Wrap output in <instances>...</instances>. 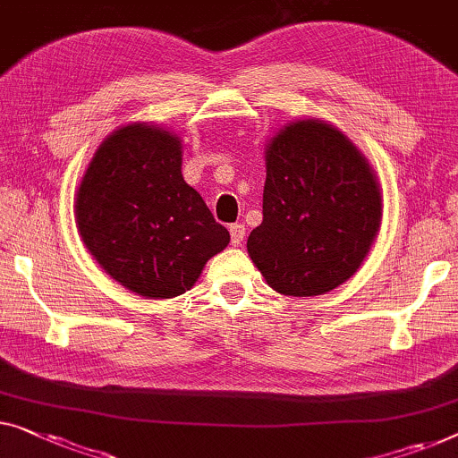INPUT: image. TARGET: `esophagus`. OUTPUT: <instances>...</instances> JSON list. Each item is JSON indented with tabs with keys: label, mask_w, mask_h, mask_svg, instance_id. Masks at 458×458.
<instances>
[{
	"label": "esophagus",
	"mask_w": 458,
	"mask_h": 458,
	"mask_svg": "<svg viewBox=\"0 0 458 458\" xmlns=\"http://www.w3.org/2000/svg\"><path fill=\"white\" fill-rule=\"evenodd\" d=\"M229 233H231V243L242 245L243 237H245V225L243 223H233L229 227Z\"/></svg>",
	"instance_id": "1"
}]
</instances>
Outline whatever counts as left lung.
Masks as SVG:
<instances>
[{"label": "left lung", "mask_w": 458, "mask_h": 458, "mask_svg": "<svg viewBox=\"0 0 458 458\" xmlns=\"http://www.w3.org/2000/svg\"><path fill=\"white\" fill-rule=\"evenodd\" d=\"M380 216L376 175L347 136L295 122L268 144L262 223L248 254L278 293L322 295L357 273Z\"/></svg>", "instance_id": "8db88e82"}]
</instances>
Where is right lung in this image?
I'll return each instance as SVG.
<instances>
[{
    "label": "right lung",
    "instance_id": "add662e5",
    "mask_svg": "<svg viewBox=\"0 0 458 458\" xmlns=\"http://www.w3.org/2000/svg\"><path fill=\"white\" fill-rule=\"evenodd\" d=\"M76 218L105 273L150 300L194 287L231 240L183 182L180 138L144 123L125 125L101 144L78 190Z\"/></svg>",
    "mask_w": 458,
    "mask_h": 458
}]
</instances>
